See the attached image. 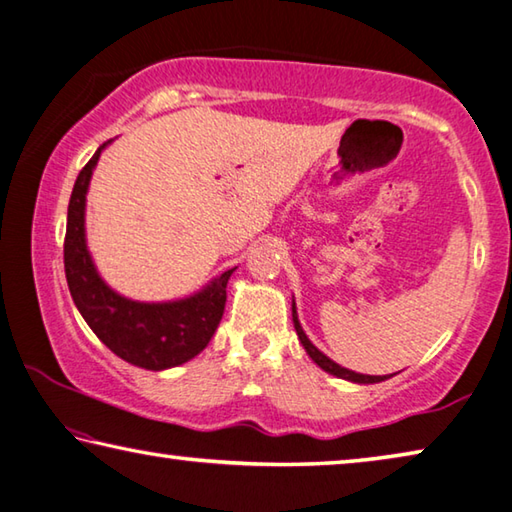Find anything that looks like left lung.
Returning <instances> with one entry per match:
<instances>
[{"label": "left lung", "mask_w": 512, "mask_h": 512, "mask_svg": "<svg viewBox=\"0 0 512 512\" xmlns=\"http://www.w3.org/2000/svg\"><path fill=\"white\" fill-rule=\"evenodd\" d=\"M293 325H296V332H298V339L300 343L305 345V350L311 359H314L320 368H323L325 372H329V375H336L341 379H350V381H357V384H377V381H384L386 377H375V375H361V372H352L348 368H341L339 363H334L329 357H325L323 352H320L314 343H311L307 339V334L302 332V327L298 323V314H296V302H293Z\"/></svg>", "instance_id": "left-lung-1"}]
</instances>
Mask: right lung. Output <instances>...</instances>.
<instances>
[{
	"mask_svg": "<svg viewBox=\"0 0 512 512\" xmlns=\"http://www.w3.org/2000/svg\"><path fill=\"white\" fill-rule=\"evenodd\" d=\"M106 144H101L81 169L69 198L63 250L67 287L85 323L117 357L146 370L180 366L194 359L214 336L225 309V287L235 268L196 296L162 305L126 300L108 289L85 248L83 225L92 169Z\"/></svg>",
	"mask_w": 512,
	"mask_h": 512,
	"instance_id": "add662e5",
	"label": "right lung"
}]
</instances>
